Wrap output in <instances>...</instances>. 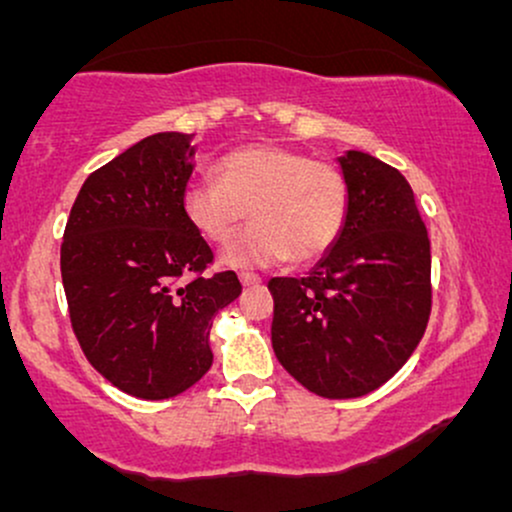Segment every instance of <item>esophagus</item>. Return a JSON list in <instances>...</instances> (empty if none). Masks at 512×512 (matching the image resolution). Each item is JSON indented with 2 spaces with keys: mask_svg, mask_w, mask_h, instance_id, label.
<instances>
[{
  "mask_svg": "<svg viewBox=\"0 0 512 512\" xmlns=\"http://www.w3.org/2000/svg\"><path fill=\"white\" fill-rule=\"evenodd\" d=\"M240 284L243 286H260L262 284V276L260 274H252V272H243L240 274Z\"/></svg>",
  "mask_w": 512,
  "mask_h": 512,
  "instance_id": "1",
  "label": "esophagus"
}]
</instances>
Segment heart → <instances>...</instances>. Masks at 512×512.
<instances>
[{
  "instance_id": "b5f03b06",
  "label": "heart",
  "mask_w": 512,
  "mask_h": 512,
  "mask_svg": "<svg viewBox=\"0 0 512 512\" xmlns=\"http://www.w3.org/2000/svg\"><path fill=\"white\" fill-rule=\"evenodd\" d=\"M219 182H192L182 211L199 236L223 245L250 216L252 226L223 250L231 269L308 264L342 236L349 185L337 166L279 144H248L216 163Z\"/></svg>"
}]
</instances>
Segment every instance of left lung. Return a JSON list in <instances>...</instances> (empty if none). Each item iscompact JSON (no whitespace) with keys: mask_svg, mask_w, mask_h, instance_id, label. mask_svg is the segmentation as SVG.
Masks as SVG:
<instances>
[{"mask_svg":"<svg viewBox=\"0 0 512 512\" xmlns=\"http://www.w3.org/2000/svg\"><path fill=\"white\" fill-rule=\"evenodd\" d=\"M349 185L342 236L301 279L276 276L272 346L303 387L327 399L387 383L431 315V243L397 168L363 151L337 158Z\"/></svg>","mask_w":512,"mask_h":512,"instance_id":"1","label":"left lung"}]
</instances>
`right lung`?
Listing matches in <instances>:
<instances>
[{"label": "right lung", "mask_w": 512, "mask_h": 512, "mask_svg": "<svg viewBox=\"0 0 512 512\" xmlns=\"http://www.w3.org/2000/svg\"><path fill=\"white\" fill-rule=\"evenodd\" d=\"M192 142L158 132L129 146L88 175L64 228L76 339L105 380L139 399L175 397L207 373L211 320L243 291L236 272L202 274L214 252L182 211Z\"/></svg>", "instance_id": "add662e5"}]
</instances>
